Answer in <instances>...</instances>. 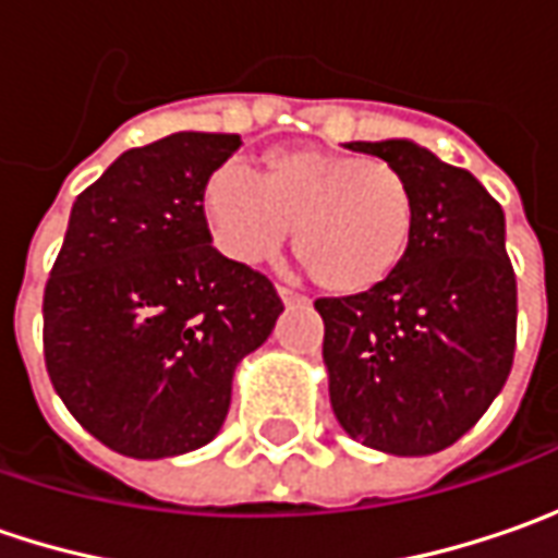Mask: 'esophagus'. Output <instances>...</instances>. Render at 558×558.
<instances>
[{"instance_id":"esophagus-1","label":"esophagus","mask_w":558,"mask_h":558,"mask_svg":"<svg viewBox=\"0 0 558 558\" xmlns=\"http://www.w3.org/2000/svg\"><path fill=\"white\" fill-rule=\"evenodd\" d=\"M276 294H279V301L282 304H304V294H298V291H291V289H276Z\"/></svg>"}]
</instances>
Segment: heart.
<instances>
[{"mask_svg": "<svg viewBox=\"0 0 558 558\" xmlns=\"http://www.w3.org/2000/svg\"><path fill=\"white\" fill-rule=\"evenodd\" d=\"M217 251L257 267L289 239L316 289L354 298L385 286L407 260L416 229L413 189L391 163L326 148H272L260 180L220 163L202 189Z\"/></svg>", "mask_w": 558, "mask_h": 558, "instance_id": "1", "label": "heart"}]
</instances>
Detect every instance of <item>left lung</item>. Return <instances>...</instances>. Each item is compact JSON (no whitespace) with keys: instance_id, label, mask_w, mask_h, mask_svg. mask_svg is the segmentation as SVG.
Masks as SVG:
<instances>
[{"instance_id":"8db88e82","label":"left lung","mask_w":558,"mask_h":558,"mask_svg":"<svg viewBox=\"0 0 558 558\" xmlns=\"http://www.w3.org/2000/svg\"><path fill=\"white\" fill-rule=\"evenodd\" d=\"M413 189L416 229L395 276L323 298V363L338 425L391 457L460 440L504 391L515 354V272L506 217L469 170L413 140L348 142Z\"/></svg>"}]
</instances>
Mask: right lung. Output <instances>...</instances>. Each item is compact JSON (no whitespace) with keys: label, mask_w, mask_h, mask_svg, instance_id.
Listing matches in <instances>:
<instances>
[{"label":"right lung","mask_w":558,"mask_h":558,"mask_svg":"<svg viewBox=\"0 0 558 558\" xmlns=\"http://www.w3.org/2000/svg\"><path fill=\"white\" fill-rule=\"evenodd\" d=\"M235 133L130 148L71 207L43 298L46 369L71 416L133 460L198 450L223 428L232 375L272 332L267 276L210 245L207 177Z\"/></svg>","instance_id":"add662e5"}]
</instances>
